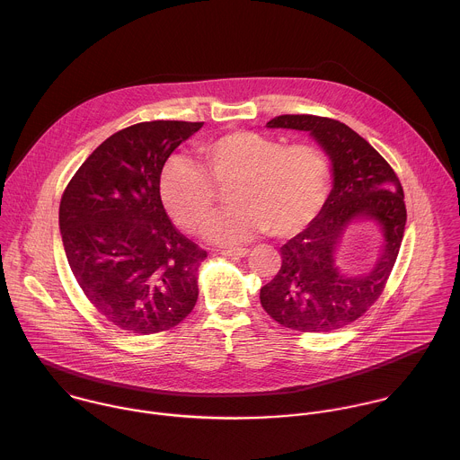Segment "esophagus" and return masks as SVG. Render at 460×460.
Wrapping results in <instances>:
<instances>
[{
    "label": "esophagus",
    "instance_id": "34e87169",
    "mask_svg": "<svg viewBox=\"0 0 460 460\" xmlns=\"http://www.w3.org/2000/svg\"><path fill=\"white\" fill-rule=\"evenodd\" d=\"M250 253V250L246 248H237V250H223L221 255L225 257H246Z\"/></svg>",
    "mask_w": 460,
    "mask_h": 460
}]
</instances>
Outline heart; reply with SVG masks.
<instances>
[{
	"label": "heart",
	"instance_id": "heart-1",
	"mask_svg": "<svg viewBox=\"0 0 460 460\" xmlns=\"http://www.w3.org/2000/svg\"><path fill=\"white\" fill-rule=\"evenodd\" d=\"M203 170L181 158L165 162L158 192L171 219L187 232H201L214 217L219 190L232 187L234 212L208 228L221 244H239L270 230L293 237L323 212L332 185L328 156L312 145L235 130L198 148Z\"/></svg>",
	"mask_w": 460,
	"mask_h": 460
}]
</instances>
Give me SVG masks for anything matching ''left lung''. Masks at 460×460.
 <instances>
[{
    "label": "left lung",
    "mask_w": 460,
    "mask_h": 460,
    "mask_svg": "<svg viewBox=\"0 0 460 460\" xmlns=\"http://www.w3.org/2000/svg\"><path fill=\"white\" fill-rule=\"evenodd\" d=\"M270 128L305 130L332 158L333 189L321 216L282 248L277 277L261 289L264 310L282 326L298 332H332L358 319L385 289L407 221L403 187L366 139L341 121L284 114ZM357 217H371L385 230V252L364 278L338 273L332 253L343 228Z\"/></svg>",
    "instance_id": "obj_1"
}]
</instances>
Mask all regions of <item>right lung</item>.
Masks as SVG:
<instances>
[{
  "mask_svg": "<svg viewBox=\"0 0 460 460\" xmlns=\"http://www.w3.org/2000/svg\"><path fill=\"white\" fill-rule=\"evenodd\" d=\"M201 127L145 121L123 128L64 189L58 223L69 268L87 300L121 330L165 332L196 305L207 252L171 223L158 180L167 156Z\"/></svg>",
  "mask_w": 460,
  "mask_h": 460,
  "instance_id": "obj_1",
  "label": "right lung"
}]
</instances>
